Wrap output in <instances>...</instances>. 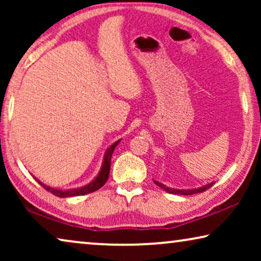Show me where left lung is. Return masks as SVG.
Masks as SVG:
<instances>
[{
    "label": "left lung",
    "instance_id": "left-lung-1",
    "mask_svg": "<svg viewBox=\"0 0 261 261\" xmlns=\"http://www.w3.org/2000/svg\"><path fill=\"white\" fill-rule=\"evenodd\" d=\"M154 183L158 185L159 188H162L166 192H169V194H173V195H192V194H198V192H203V191L208 190L210 187H213V185L215 184V180L210 181V183H206L204 185H202V187H199V188H194V189H174V188H169V187H166V185H164L163 183H160V181H158V180H154Z\"/></svg>",
    "mask_w": 261,
    "mask_h": 261
}]
</instances>
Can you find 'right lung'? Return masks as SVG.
I'll use <instances>...</instances> for the list:
<instances>
[{"label": "right lung", "mask_w": 261, "mask_h": 261, "mask_svg": "<svg viewBox=\"0 0 261 261\" xmlns=\"http://www.w3.org/2000/svg\"><path fill=\"white\" fill-rule=\"evenodd\" d=\"M120 141H121V139H120V140L114 142V144H112L108 148H107V151L105 153V156H103V162H102L101 169H99V172L97 173V176H96L94 179L90 181V183L84 185V187L62 190V189L52 188V187H49V185H46L44 183H41V181L39 180L38 178H35L34 176L33 177L35 178V180H37L39 184L42 185V187L46 189V190L52 192L53 195L58 196V197L65 198V197H72V196H82V195L90 194V192H94L96 190H98L99 188H102L103 185L106 184V181L108 180L109 171H110V160H112V155L114 153V149H115L116 146L120 144Z\"/></svg>", "instance_id": "right-lung-1"}]
</instances>
